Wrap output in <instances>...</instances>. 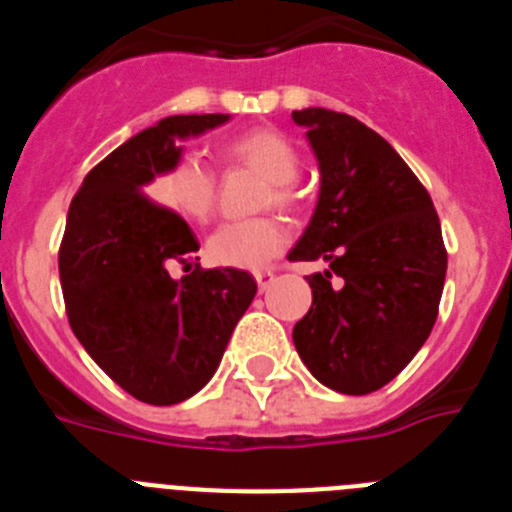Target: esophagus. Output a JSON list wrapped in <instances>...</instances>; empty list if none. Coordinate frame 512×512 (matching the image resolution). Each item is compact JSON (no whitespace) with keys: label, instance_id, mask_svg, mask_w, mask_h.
I'll use <instances>...</instances> for the list:
<instances>
[{"label":"esophagus","instance_id":"1","mask_svg":"<svg viewBox=\"0 0 512 512\" xmlns=\"http://www.w3.org/2000/svg\"><path fill=\"white\" fill-rule=\"evenodd\" d=\"M253 277H256V284H259L261 292H266V289L271 287V282H274V271H271V269L256 271V274H253Z\"/></svg>","mask_w":512,"mask_h":512}]
</instances>
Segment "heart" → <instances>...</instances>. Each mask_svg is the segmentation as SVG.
Here are the masks:
<instances>
[{
    "instance_id": "1",
    "label": "heart",
    "mask_w": 512,
    "mask_h": 512,
    "mask_svg": "<svg viewBox=\"0 0 512 512\" xmlns=\"http://www.w3.org/2000/svg\"><path fill=\"white\" fill-rule=\"evenodd\" d=\"M230 158L246 164L266 182H271V202L289 205L292 192L287 184L300 171V156L295 146L284 135L274 130H251L238 135L228 146ZM158 192L169 207L194 223L210 220L215 207V174L200 156L187 153L161 176ZM287 243V230L274 217H256V220H238L225 223L210 235L207 253L220 266L233 269H259L274 259Z\"/></svg>"
}]
</instances>
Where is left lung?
I'll return each instance as SVG.
<instances>
[{
    "label": "left lung",
    "mask_w": 512,
    "mask_h": 512,
    "mask_svg": "<svg viewBox=\"0 0 512 512\" xmlns=\"http://www.w3.org/2000/svg\"><path fill=\"white\" fill-rule=\"evenodd\" d=\"M318 158L320 192L289 261L310 274L312 305L292 330L302 364L343 395H369L431 336L446 279L433 202L400 153L343 112H292Z\"/></svg>",
    "instance_id": "8db88e82"
}]
</instances>
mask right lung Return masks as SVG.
Masks as SVG:
<instances>
[{"instance_id":"right-lung-1","label":"right lung","mask_w":512,"mask_h":512,"mask_svg":"<svg viewBox=\"0 0 512 512\" xmlns=\"http://www.w3.org/2000/svg\"><path fill=\"white\" fill-rule=\"evenodd\" d=\"M230 115H171L94 166L66 217L58 253L69 323L87 354L148 405L197 395L217 372L256 282L241 269L169 274L200 261V243L176 212L146 197L200 138Z\"/></svg>"}]
</instances>
